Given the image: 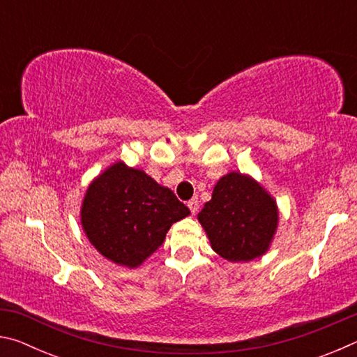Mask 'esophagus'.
<instances>
[{"label": "esophagus", "mask_w": 357, "mask_h": 357, "mask_svg": "<svg viewBox=\"0 0 357 357\" xmlns=\"http://www.w3.org/2000/svg\"><path fill=\"white\" fill-rule=\"evenodd\" d=\"M187 206H189V209H190V213L195 215L197 214V211H198V206H200V204H198V200L197 198H192V200L187 203Z\"/></svg>", "instance_id": "obj_1"}]
</instances>
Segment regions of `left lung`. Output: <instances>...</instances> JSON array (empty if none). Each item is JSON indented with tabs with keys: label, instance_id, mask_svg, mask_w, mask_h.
<instances>
[{
	"label": "left lung",
	"instance_id": "8db88e82",
	"mask_svg": "<svg viewBox=\"0 0 357 357\" xmlns=\"http://www.w3.org/2000/svg\"><path fill=\"white\" fill-rule=\"evenodd\" d=\"M275 202L255 181L229 173L215 184L198 220L214 252L228 261H250L268 250L277 228Z\"/></svg>",
	"mask_w": 357,
	"mask_h": 357
}]
</instances>
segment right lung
I'll list each match as a JSON object with an SVG mask.
<instances>
[{"label": "right lung", "instance_id": "obj_1", "mask_svg": "<svg viewBox=\"0 0 357 357\" xmlns=\"http://www.w3.org/2000/svg\"><path fill=\"white\" fill-rule=\"evenodd\" d=\"M189 214L170 189L119 162L89 185L82 225L105 258L137 268L162 245L172 223Z\"/></svg>", "mask_w": 357, "mask_h": 357}]
</instances>
